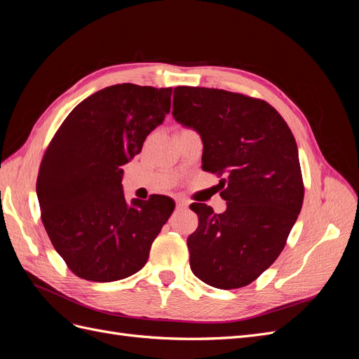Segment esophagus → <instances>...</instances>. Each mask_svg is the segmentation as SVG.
<instances>
[{
  "instance_id": "1",
  "label": "esophagus",
  "mask_w": 359,
  "mask_h": 359,
  "mask_svg": "<svg viewBox=\"0 0 359 359\" xmlns=\"http://www.w3.org/2000/svg\"><path fill=\"white\" fill-rule=\"evenodd\" d=\"M189 202L186 199H177V208H187Z\"/></svg>"
}]
</instances>
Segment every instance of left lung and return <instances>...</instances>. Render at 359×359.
<instances>
[{
  "instance_id": "left-lung-1",
  "label": "left lung",
  "mask_w": 359,
  "mask_h": 359,
  "mask_svg": "<svg viewBox=\"0 0 359 359\" xmlns=\"http://www.w3.org/2000/svg\"><path fill=\"white\" fill-rule=\"evenodd\" d=\"M172 115L199 133L202 169L223 177L224 212L190 205L199 219L187 238L190 268L217 289L247 286L278 257L301 211L295 137L266 102L223 90L178 86Z\"/></svg>"
}]
</instances>
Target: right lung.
Returning a JSON list of instances; mask_svg holds the SVG:
<instances>
[{
  "mask_svg": "<svg viewBox=\"0 0 359 359\" xmlns=\"http://www.w3.org/2000/svg\"><path fill=\"white\" fill-rule=\"evenodd\" d=\"M172 88L119 83L94 93L64 119L37 177L41 222L73 273L116 281L147 264L175 202H127L123 166L170 112Z\"/></svg>",
  "mask_w": 359,
  "mask_h": 359,
  "instance_id": "1",
  "label": "right lung"
}]
</instances>
